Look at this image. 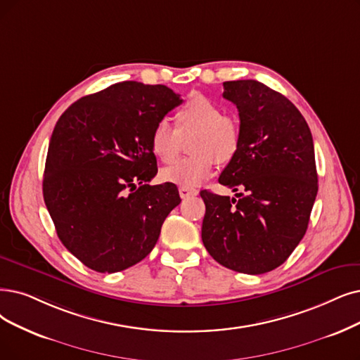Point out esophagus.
Returning a JSON list of instances; mask_svg holds the SVG:
<instances>
[{
  "label": "esophagus",
  "instance_id": "34e87169",
  "mask_svg": "<svg viewBox=\"0 0 360 360\" xmlns=\"http://www.w3.org/2000/svg\"><path fill=\"white\" fill-rule=\"evenodd\" d=\"M179 193H180V198L186 199V198H191V196H196L199 192L196 189H191V188H180Z\"/></svg>",
  "mask_w": 360,
  "mask_h": 360
}]
</instances>
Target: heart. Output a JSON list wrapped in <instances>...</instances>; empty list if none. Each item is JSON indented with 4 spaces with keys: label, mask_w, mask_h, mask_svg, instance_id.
<instances>
[{
    "label": "heart",
    "mask_w": 360,
    "mask_h": 360,
    "mask_svg": "<svg viewBox=\"0 0 360 360\" xmlns=\"http://www.w3.org/2000/svg\"><path fill=\"white\" fill-rule=\"evenodd\" d=\"M177 128L167 120L158 121L150 134V148L158 160L172 162L183 148V139L189 137L193 153L162 169L164 181L196 188L202 184L215 168V161L227 164L235 158L240 145L239 124L224 115L223 109L202 94H193L176 112Z\"/></svg>",
    "instance_id": "1"
}]
</instances>
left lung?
<instances>
[{"label": "left lung", "mask_w": 360, "mask_h": 360, "mask_svg": "<svg viewBox=\"0 0 360 360\" xmlns=\"http://www.w3.org/2000/svg\"><path fill=\"white\" fill-rule=\"evenodd\" d=\"M236 105L240 145L219 183L235 198L200 192L205 202L202 242L215 262L262 275L286 262L303 239L318 195L310 128L281 93L255 79L223 82Z\"/></svg>", "instance_id": "1"}]
</instances>
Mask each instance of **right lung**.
Returning a JSON list of instances; mask_svg holds the SVG:
<instances>
[{
    "instance_id": "right-lung-1",
    "label": "right lung",
    "mask_w": 360,
    "mask_h": 360,
    "mask_svg": "<svg viewBox=\"0 0 360 360\" xmlns=\"http://www.w3.org/2000/svg\"><path fill=\"white\" fill-rule=\"evenodd\" d=\"M183 100L165 85L124 81L72 103L57 121L42 195L66 250L100 273L141 262L181 199L158 172L150 134Z\"/></svg>"
}]
</instances>
